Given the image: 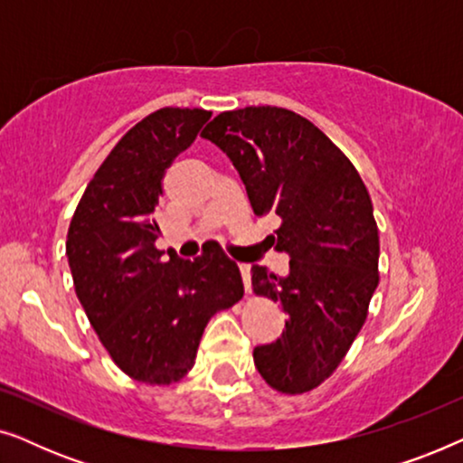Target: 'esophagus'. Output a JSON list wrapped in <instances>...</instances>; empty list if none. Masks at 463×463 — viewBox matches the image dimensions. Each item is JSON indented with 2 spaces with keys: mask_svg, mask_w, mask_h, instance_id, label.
<instances>
[{
  "mask_svg": "<svg viewBox=\"0 0 463 463\" xmlns=\"http://www.w3.org/2000/svg\"><path fill=\"white\" fill-rule=\"evenodd\" d=\"M240 274H242V282H244V290L246 293L250 295V290H252V287H250V268L246 263H240Z\"/></svg>",
  "mask_w": 463,
  "mask_h": 463,
  "instance_id": "obj_1",
  "label": "esophagus"
}]
</instances>
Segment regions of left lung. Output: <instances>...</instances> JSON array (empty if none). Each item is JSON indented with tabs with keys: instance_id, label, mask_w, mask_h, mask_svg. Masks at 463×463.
Here are the masks:
<instances>
[{
	"instance_id": "1",
	"label": "left lung",
	"mask_w": 463,
	"mask_h": 463,
	"mask_svg": "<svg viewBox=\"0 0 463 463\" xmlns=\"http://www.w3.org/2000/svg\"><path fill=\"white\" fill-rule=\"evenodd\" d=\"M202 137L230 157L255 214L276 213V250L288 274L252 265V290L280 303L287 328L252 352L282 394L333 375L369 314L379 284V232L358 170L325 132L282 107L223 111Z\"/></svg>"
}]
</instances>
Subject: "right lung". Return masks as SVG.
Masks as SVG:
<instances>
[{
  "label": "right lung",
  "instance_id": "add662e5",
  "mask_svg": "<svg viewBox=\"0 0 463 463\" xmlns=\"http://www.w3.org/2000/svg\"><path fill=\"white\" fill-rule=\"evenodd\" d=\"M211 116L164 107L132 126L88 183L67 232L88 320L113 363L149 385L185 377L208 320L244 295L238 265L221 246L194 261L156 249L164 173Z\"/></svg>",
  "mask_w": 463,
  "mask_h": 463
}]
</instances>
